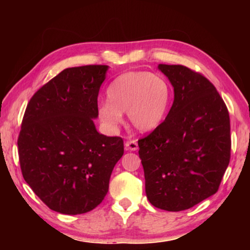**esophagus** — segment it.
<instances>
[{
    "mask_svg": "<svg viewBox=\"0 0 250 250\" xmlns=\"http://www.w3.org/2000/svg\"><path fill=\"white\" fill-rule=\"evenodd\" d=\"M125 146H126V148H127L128 150H131V151H135V150H138V148H139L136 140H129V141L125 143Z\"/></svg>",
    "mask_w": 250,
    "mask_h": 250,
    "instance_id": "esophagus-1",
    "label": "esophagus"
}]
</instances>
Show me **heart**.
<instances>
[{"label":"heart","mask_w":250,"mask_h":250,"mask_svg":"<svg viewBox=\"0 0 250 250\" xmlns=\"http://www.w3.org/2000/svg\"><path fill=\"white\" fill-rule=\"evenodd\" d=\"M108 100L99 105V117L109 127L123 123V112L136 129L151 131L163 122L168 110L172 90L163 77L149 71H128L109 85Z\"/></svg>","instance_id":"obj_1"}]
</instances>
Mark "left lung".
Instances as JSON below:
<instances>
[{
	"label": "left lung",
	"instance_id": "8db88e82",
	"mask_svg": "<svg viewBox=\"0 0 250 250\" xmlns=\"http://www.w3.org/2000/svg\"><path fill=\"white\" fill-rule=\"evenodd\" d=\"M174 87L162 124L139 140L151 205L186 210L217 192L231 156L230 116L206 77L181 64H159Z\"/></svg>",
	"mask_w": 250,
	"mask_h": 250
}]
</instances>
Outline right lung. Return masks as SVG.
Returning a JSON list of instances; mask_svg holds the SVG:
<instances>
[{
    "instance_id": "right-lung-1",
    "label": "right lung",
    "mask_w": 250,
    "mask_h": 250,
    "mask_svg": "<svg viewBox=\"0 0 250 250\" xmlns=\"http://www.w3.org/2000/svg\"><path fill=\"white\" fill-rule=\"evenodd\" d=\"M108 66L67 68L33 95L18 138L22 176L50 209L87 213L101 204L116 163L119 136L95 128L98 95Z\"/></svg>"
}]
</instances>
